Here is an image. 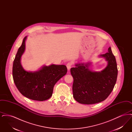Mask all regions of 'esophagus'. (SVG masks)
<instances>
[{"label": "esophagus", "instance_id": "1", "mask_svg": "<svg viewBox=\"0 0 132 132\" xmlns=\"http://www.w3.org/2000/svg\"><path fill=\"white\" fill-rule=\"evenodd\" d=\"M66 66H67V69H68V71H69V70H70V69H71V66H72V63H67V64L66 65Z\"/></svg>", "mask_w": 132, "mask_h": 132}]
</instances>
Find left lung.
Segmentation results:
<instances>
[{"instance_id":"8db88e82","label":"left lung","mask_w":132,"mask_h":132,"mask_svg":"<svg viewBox=\"0 0 132 132\" xmlns=\"http://www.w3.org/2000/svg\"><path fill=\"white\" fill-rule=\"evenodd\" d=\"M107 62L106 67L97 72L89 69L92 62L77 63L71 68L73 77V97L81 104H92L106 99L116 84L118 69L115 57L111 47L108 52L99 55Z\"/></svg>"}]
</instances>
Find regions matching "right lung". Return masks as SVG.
<instances>
[{
  "label": "right lung",
  "mask_w": 132,
  "mask_h": 132,
  "mask_svg": "<svg viewBox=\"0 0 132 132\" xmlns=\"http://www.w3.org/2000/svg\"><path fill=\"white\" fill-rule=\"evenodd\" d=\"M27 38V36L23 39L13 62V80L24 96L34 101H45L52 96L55 84L66 74L67 68L64 65L51 64L44 65L34 72L25 70L21 65V59L25 50Z\"/></svg>",
  "instance_id": "obj_1"
}]
</instances>
